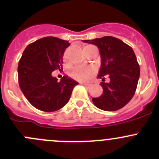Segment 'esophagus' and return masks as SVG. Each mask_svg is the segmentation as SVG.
I'll return each instance as SVG.
<instances>
[{
	"label": "esophagus",
	"instance_id": "34e87169",
	"mask_svg": "<svg viewBox=\"0 0 159 159\" xmlns=\"http://www.w3.org/2000/svg\"><path fill=\"white\" fill-rule=\"evenodd\" d=\"M83 85H84L85 88H87V89H89V88L91 87V84H83Z\"/></svg>",
	"mask_w": 159,
	"mask_h": 159
}]
</instances>
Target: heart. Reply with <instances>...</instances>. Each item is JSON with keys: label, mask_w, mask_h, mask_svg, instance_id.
<instances>
[{"label": "heart", "mask_w": 159, "mask_h": 159, "mask_svg": "<svg viewBox=\"0 0 159 159\" xmlns=\"http://www.w3.org/2000/svg\"><path fill=\"white\" fill-rule=\"evenodd\" d=\"M84 54L91 51H98L97 48L94 45H85L83 48ZM95 74V70L92 67H75L72 68L70 72V75L72 78L81 82H86L89 81Z\"/></svg>", "instance_id": "obj_1"}]
</instances>
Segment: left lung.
I'll return each instance as SVG.
<instances>
[{"instance_id":"obj_1","label":"left lung","mask_w":159,"mask_h":159,"mask_svg":"<svg viewBox=\"0 0 159 159\" xmlns=\"http://www.w3.org/2000/svg\"><path fill=\"white\" fill-rule=\"evenodd\" d=\"M83 42L96 45L99 49L101 68L98 78H101L103 94L92 98L96 107L112 111L123 108L135 92L140 76V68L134 51L121 40L111 36L83 40ZM110 81H104V77Z\"/></svg>"}]
</instances>
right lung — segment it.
<instances>
[{"instance_id":"1","label":"right lung","mask_w":159,"mask_h":159,"mask_svg":"<svg viewBox=\"0 0 159 159\" xmlns=\"http://www.w3.org/2000/svg\"><path fill=\"white\" fill-rule=\"evenodd\" d=\"M68 41L45 37L31 43L19 61V86L34 108L51 112L63 108L69 101L76 81L65 75L57 81L51 73L61 68Z\"/></svg>"}]
</instances>
